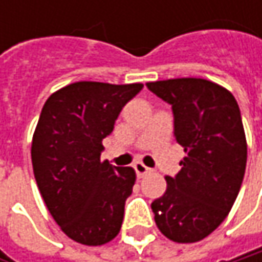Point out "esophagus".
<instances>
[{"label": "esophagus", "mask_w": 262, "mask_h": 262, "mask_svg": "<svg viewBox=\"0 0 262 262\" xmlns=\"http://www.w3.org/2000/svg\"><path fill=\"white\" fill-rule=\"evenodd\" d=\"M133 168H135V171H136V174H138L139 178H142L144 174H147V173L151 171V168L145 167L142 162H135V164H133Z\"/></svg>", "instance_id": "obj_1"}]
</instances>
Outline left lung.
I'll return each instance as SVG.
<instances>
[{
  "instance_id": "1",
  "label": "left lung",
  "mask_w": 262,
  "mask_h": 262,
  "mask_svg": "<svg viewBox=\"0 0 262 262\" xmlns=\"http://www.w3.org/2000/svg\"><path fill=\"white\" fill-rule=\"evenodd\" d=\"M171 104L174 138L186 156L167 176V191L151 203L159 231L176 243H195L215 231L241 188L247 144L234 95L203 79L145 84Z\"/></svg>"
}]
</instances>
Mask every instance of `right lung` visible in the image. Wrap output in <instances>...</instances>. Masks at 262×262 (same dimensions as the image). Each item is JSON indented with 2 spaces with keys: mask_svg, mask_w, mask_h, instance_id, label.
I'll list each match as a JSON object with an SVG mask.
<instances>
[{
  "mask_svg": "<svg viewBox=\"0 0 262 262\" xmlns=\"http://www.w3.org/2000/svg\"><path fill=\"white\" fill-rule=\"evenodd\" d=\"M142 88L77 81L42 107L31 144L34 179L56 223L80 244L109 243L121 229L136 174L132 167L101 162V141Z\"/></svg>",
  "mask_w": 262,
  "mask_h": 262,
  "instance_id": "add662e5",
  "label": "right lung"
}]
</instances>
